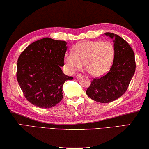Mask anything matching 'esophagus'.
<instances>
[{
  "label": "esophagus",
  "instance_id": "34e87169",
  "mask_svg": "<svg viewBox=\"0 0 149 149\" xmlns=\"http://www.w3.org/2000/svg\"><path fill=\"white\" fill-rule=\"evenodd\" d=\"M82 77H83V75L81 74H77V76H76V79H82Z\"/></svg>",
  "mask_w": 149,
  "mask_h": 149
}]
</instances>
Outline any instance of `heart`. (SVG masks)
Masks as SVG:
<instances>
[{"instance_id": "obj_1", "label": "heart", "mask_w": 149, "mask_h": 149, "mask_svg": "<svg viewBox=\"0 0 149 149\" xmlns=\"http://www.w3.org/2000/svg\"><path fill=\"white\" fill-rule=\"evenodd\" d=\"M72 53L65 56V67L74 72L84 65L90 74L101 76L110 69L115 57V49L108 41H86L73 46Z\"/></svg>"}]
</instances>
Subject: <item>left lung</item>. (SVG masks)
Here are the masks:
<instances>
[{"label": "left lung", "instance_id": "8db88e82", "mask_svg": "<svg viewBox=\"0 0 149 149\" xmlns=\"http://www.w3.org/2000/svg\"><path fill=\"white\" fill-rule=\"evenodd\" d=\"M105 35L113 40V65L106 75L94 79L86 92L91 99L100 103H109L122 96L127 90L136 68L135 53L129 43L117 34L106 32Z\"/></svg>", "mask_w": 149, "mask_h": 149}]
</instances>
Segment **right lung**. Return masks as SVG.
<instances>
[{"mask_svg":"<svg viewBox=\"0 0 149 149\" xmlns=\"http://www.w3.org/2000/svg\"><path fill=\"white\" fill-rule=\"evenodd\" d=\"M67 49L65 41L45 38L31 43L19 55L17 80L31 104L51 108L61 101L63 84L73 79L61 70Z\"/></svg>","mask_w":149,"mask_h":149,"instance_id":"obj_1","label":"right lung"}]
</instances>
